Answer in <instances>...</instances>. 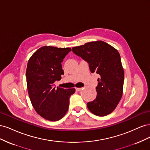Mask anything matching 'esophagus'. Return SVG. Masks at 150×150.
I'll return each instance as SVG.
<instances>
[{
	"label": "esophagus",
	"instance_id": "esophagus-1",
	"mask_svg": "<svg viewBox=\"0 0 150 150\" xmlns=\"http://www.w3.org/2000/svg\"><path fill=\"white\" fill-rule=\"evenodd\" d=\"M82 89H83V88H76V91H80Z\"/></svg>",
	"mask_w": 150,
	"mask_h": 150
}]
</instances>
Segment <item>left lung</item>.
I'll use <instances>...</instances> for the list:
<instances>
[{
    "label": "left lung",
    "instance_id": "8db88e82",
    "mask_svg": "<svg viewBox=\"0 0 150 150\" xmlns=\"http://www.w3.org/2000/svg\"><path fill=\"white\" fill-rule=\"evenodd\" d=\"M72 51L89 63L92 73L98 79L97 96L87 103L89 110L98 116H104L115 110L122 96L124 70L120 53L111 45L102 40L89 42L72 47Z\"/></svg>",
    "mask_w": 150,
    "mask_h": 150
}]
</instances>
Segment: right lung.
<instances>
[{"label": "right lung", "instance_id": "right-lung-1", "mask_svg": "<svg viewBox=\"0 0 150 150\" xmlns=\"http://www.w3.org/2000/svg\"><path fill=\"white\" fill-rule=\"evenodd\" d=\"M70 51V47L43 46L28 61L26 80L30 102L38 114L49 121H56L65 116L69 97L75 93L74 88H56L54 84L64 74L62 62Z\"/></svg>", "mask_w": 150, "mask_h": 150}]
</instances>
